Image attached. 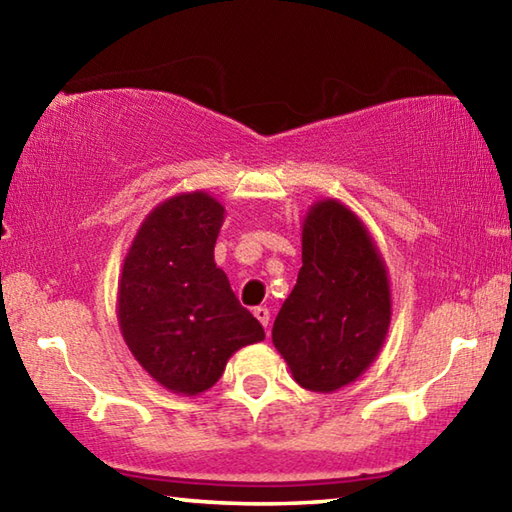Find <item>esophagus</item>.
<instances>
[{"mask_svg":"<svg viewBox=\"0 0 512 512\" xmlns=\"http://www.w3.org/2000/svg\"><path fill=\"white\" fill-rule=\"evenodd\" d=\"M253 314H255V318L259 320V323L264 325V329H268V320H271V311H268L266 307H255Z\"/></svg>","mask_w":512,"mask_h":512,"instance_id":"1","label":"esophagus"}]
</instances>
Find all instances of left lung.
Here are the masks:
<instances>
[{
    "label": "left lung",
    "instance_id": "8db88e82",
    "mask_svg": "<svg viewBox=\"0 0 512 512\" xmlns=\"http://www.w3.org/2000/svg\"><path fill=\"white\" fill-rule=\"evenodd\" d=\"M391 280L366 225L323 198L302 221V268L273 323V345L293 379L334 393L377 359L391 327Z\"/></svg>",
    "mask_w": 512,
    "mask_h": 512
}]
</instances>
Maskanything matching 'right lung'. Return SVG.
<instances>
[{"mask_svg": "<svg viewBox=\"0 0 512 512\" xmlns=\"http://www.w3.org/2000/svg\"><path fill=\"white\" fill-rule=\"evenodd\" d=\"M225 207L183 192L146 214L124 257L117 293L121 336L137 363L176 395H201L264 327L214 262Z\"/></svg>", "mask_w": 512, "mask_h": 512, "instance_id": "obj_1", "label": "right lung"}]
</instances>
